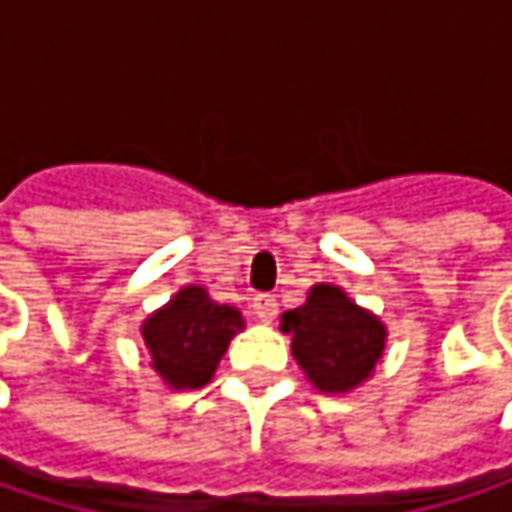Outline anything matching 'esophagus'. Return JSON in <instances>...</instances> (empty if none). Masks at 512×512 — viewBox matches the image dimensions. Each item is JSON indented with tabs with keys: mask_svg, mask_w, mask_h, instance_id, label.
Instances as JSON below:
<instances>
[{
	"mask_svg": "<svg viewBox=\"0 0 512 512\" xmlns=\"http://www.w3.org/2000/svg\"><path fill=\"white\" fill-rule=\"evenodd\" d=\"M252 311H255L263 323H272V320H275V314H278V302H275V296H269V293H260V296H255V299H252Z\"/></svg>",
	"mask_w": 512,
	"mask_h": 512,
	"instance_id": "34e87169",
	"label": "esophagus"
}]
</instances>
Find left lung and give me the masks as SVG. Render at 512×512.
<instances>
[{
	"label": "left lung",
	"mask_w": 512,
	"mask_h": 512,
	"mask_svg": "<svg viewBox=\"0 0 512 512\" xmlns=\"http://www.w3.org/2000/svg\"><path fill=\"white\" fill-rule=\"evenodd\" d=\"M281 332L308 382L323 394H344L373 376L385 353V326L335 284H314L308 299L281 317Z\"/></svg>",
	"instance_id": "1"
}]
</instances>
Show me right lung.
Wrapping results in <instances>:
<instances>
[{
    "mask_svg": "<svg viewBox=\"0 0 512 512\" xmlns=\"http://www.w3.org/2000/svg\"><path fill=\"white\" fill-rule=\"evenodd\" d=\"M243 326L237 308L219 305L204 287L189 284L145 320L142 338L162 382L183 391L213 379L219 358Z\"/></svg>",
    "mask_w": 512,
    "mask_h": 512,
    "instance_id": "add662e5",
    "label": "right lung"
}]
</instances>
